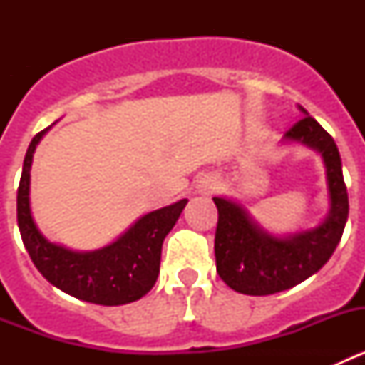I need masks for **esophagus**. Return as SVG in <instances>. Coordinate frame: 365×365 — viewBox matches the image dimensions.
I'll list each match as a JSON object with an SVG mask.
<instances>
[{
  "instance_id": "1",
  "label": "esophagus",
  "mask_w": 365,
  "mask_h": 365,
  "mask_svg": "<svg viewBox=\"0 0 365 365\" xmlns=\"http://www.w3.org/2000/svg\"><path fill=\"white\" fill-rule=\"evenodd\" d=\"M219 186H221V182H219V179L215 175H205L199 179L197 186H195V192L199 193V195H212V193L215 192V190H219Z\"/></svg>"
}]
</instances>
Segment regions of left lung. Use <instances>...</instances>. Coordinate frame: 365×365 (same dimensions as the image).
I'll list each match as a JSON object with an SVG mask.
<instances>
[{
  "label": "left lung",
  "instance_id": "obj_1",
  "mask_svg": "<svg viewBox=\"0 0 365 365\" xmlns=\"http://www.w3.org/2000/svg\"><path fill=\"white\" fill-rule=\"evenodd\" d=\"M298 109L303 118L283 135L282 143L320 155L329 212L316 227L278 235L261 227L240 201L214 197L219 212L215 265L222 282L241 294H276L311 278L333 256L346 228L349 199L336 143L302 106Z\"/></svg>",
  "mask_w": 365,
  "mask_h": 365
}]
</instances>
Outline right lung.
I'll return each mask as SVG.
<instances>
[{"instance_id": "add662e5", "label": "right lung", "mask_w": 365, "mask_h": 365, "mask_svg": "<svg viewBox=\"0 0 365 365\" xmlns=\"http://www.w3.org/2000/svg\"><path fill=\"white\" fill-rule=\"evenodd\" d=\"M29 144L18 188V227L32 263L56 289L96 305H124L151 291L160 270L163 241L188 199L148 212L113 243L95 250H73L49 241L31 210V166L36 146L49 131Z\"/></svg>"}]
</instances>
